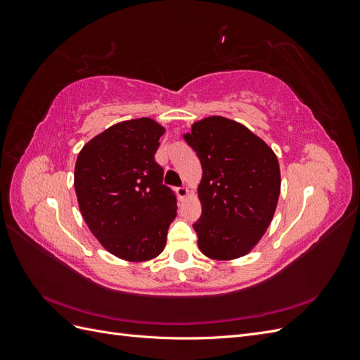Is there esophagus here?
<instances>
[{"label": "esophagus", "instance_id": "1", "mask_svg": "<svg viewBox=\"0 0 360 360\" xmlns=\"http://www.w3.org/2000/svg\"><path fill=\"white\" fill-rule=\"evenodd\" d=\"M176 192H177V195H179V198L180 200H186L188 197H189V189L188 188H177L176 189Z\"/></svg>", "mask_w": 360, "mask_h": 360}]
</instances>
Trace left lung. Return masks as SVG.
I'll list each match as a JSON object with an SVG mask.
<instances>
[{"label": "left lung", "mask_w": 360, "mask_h": 360, "mask_svg": "<svg viewBox=\"0 0 360 360\" xmlns=\"http://www.w3.org/2000/svg\"><path fill=\"white\" fill-rule=\"evenodd\" d=\"M202 168L198 248L212 259L248 255L264 236L281 193L279 162L263 139L221 115L195 122L183 134Z\"/></svg>", "instance_id": "left-lung-1"}]
</instances>
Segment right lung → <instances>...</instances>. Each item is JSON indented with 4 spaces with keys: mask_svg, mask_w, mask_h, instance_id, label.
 Returning <instances> with one entry per match:
<instances>
[{
    "mask_svg": "<svg viewBox=\"0 0 360 360\" xmlns=\"http://www.w3.org/2000/svg\"><path fill=\"white\" fill-rule=\"evenodd\" d=\"M163 134L153 118L126 120L90 139L76 159L75 192L86 226L108 252L132 263L162 254L177 216L155 160Z\"/></svg>",
    "mask_w": 360,
    "mask_h": 360,
    "instance_id": "1",
    "label": "right lung"
}]
</instances>
